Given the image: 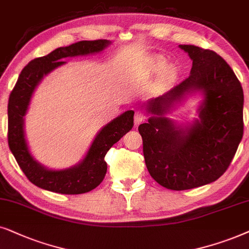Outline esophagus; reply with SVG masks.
I'll list each match as a JSON object with an SVG mask.
<instances>
[{"label":"esophagus","instance_id":"34e87169","mask_svg":"<svg viewBox=\"0 0 249 249\" xmlns=\"http://www.w3.org/2000/svg\"><path fill=\"white\" fill-rule=\"evenodd\" d=\"M143 119H144L143 112H142L141 110L135 111V114H134V125H135V127L139 126V125H140L142 123V121H143Z\"/></svg>","mask_w":249,"mask_h":249}]
</instances>
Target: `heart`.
Segmentation results:
<instances>
[{
  "label": "heart",
  "instance_id": "heart-1",
  "mask_svg": "<svg viewBox=\"0 0 249 249\" xmlns=\"http://www.w3.org/2000/svg\"><path fill=\"white\" fill-rule=\"evenodd\" d=\"M165 66H166V61H165L164 58L155 57L154 59H152L151 67H152V69H154V71H163V69L165 68ZM166 74L172 75V74H173V71L168 68V69H166Z\"/></svg>",
  "mask_w": 249,
  "mask_h": 249
}]
</instances>
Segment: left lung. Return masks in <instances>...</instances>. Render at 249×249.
<instances>
[{"mask_svg": "<svg viewBox=\"0 0 249 249\" xmlns=\"http://www.w3.org/2000/svg\"><path fill=\"white\" fill-rule=\"evenodd\" d=\"M189 54L188 78L147 102L152 116L139 126L151 178L171 190H188L216 181L234 157L244 133V92L223 58L212 50L178 45ZM200 90V119L180 127L164 115L188 94Z\"/></svg>", "mask_w": 249, "mask_h": 249, "instance_id": "1", "label": "left lung"}]
</instances>
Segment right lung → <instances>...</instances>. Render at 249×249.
Returning a JSON list of instances; mask_svg holds the SVG:
<instances>
[{
    "label": "right lung",
    "mask_w": 249,
    "mask_h": 249,
    "mask_svg": "<svg viewBox=\"0 0 249 249\" xmlns=\"http://www.w3.org/2000/svg\"><path fill=\"white\" fill-rule=\"evenodd\" d=\"M110 43L108 39L81 41L58 48L48 55L32 60L19 75L8 104L9 148L28 180L38 188L64 195H79L93 190L107 173V163L105 161L107 151L133 127L134 111L123 112L101 128L81 163L60 171L49 170L39 164L32 156L25 138V115L42 78L66 64L61 59L100 52Z\"/></svg>",
    "instance_id": "add662e5"
}]
</instances>
